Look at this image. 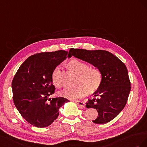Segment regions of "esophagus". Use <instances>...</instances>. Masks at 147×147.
I'll return each mask as SVG.
<instances>
[{
    "label": "esophagus",
    "instance_id": "34e87169",
    "mask_svg": "<svg viewBox=\"0 0 147 147\" xmlns=\"http://www.w3.org/2000/svg\"><path fill=\"white\" fill-rule=\"evenodd\" d=\"M76 103L77 105H78L81 108H84L85 106H86V104L85 103L82 102V101H78V100H77V101H76Z\"/></svg>",
    "mask_w": 147,
    "mask_h": 147
}]
</instances>
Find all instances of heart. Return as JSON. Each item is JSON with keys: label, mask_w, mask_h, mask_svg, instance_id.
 I'll return each mask as SVG.
<instances>
[{"label": "heart", "mask_w": 147, "mask_h": 147, "mask_svg": "<svg viewBox=\"0 0 147 147\" xmlns=\"http://www.w3.org/2000/svg\"><path fill=\"white\" fill-rule=\"evenodd\" d=\"M69 68L79 74V86L74 87H65L59 92V95L69 99L83 98L86 92L91 94L97 91L103 81V73L97 67L89 68L86 63L78 59H73L68 63ZM52 80L57 87L61 86L60 67H56L52 74Z\"/></svg>", "instance_id": "1"}]
</instances>
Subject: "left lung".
Instances as JSON below:
<instances>
[{"label":"left lung","mask_w":147,"mask_h":147,"mask_svg":"<svg viewBox=\"0 0 147 147\" xmlns=\"http://www.w3.org/2000/svg\"><path fill=\"white\" fill-rule=\"evenodd\" d=\"M72 56L101 69L102 84L94 93L97 98L88 100L86 106L98 111V116L92 122L96 124L110 122L123 110L131 91L126 66L118 57L106 50L71 49L68 57Z\"/></svg>","instance_id":"obj_1"}]
</instances>
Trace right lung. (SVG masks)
<instances>
[{
    "label": "right lung",
    "mask_w": 147,
    "mask_h": 147,
    "mask_svg": "<svg viewBox=\"0 0 147 147\" xmlns=\"http://www.w3.org/2000/svg\"><path fill=\"white\" fill-rule=\"evenodd\" d=\"M68 52H42L28 57L11 82L13 100L23 118L37 127H47L59 115V108L69 102L63 97L49 98L55 92L52 74Z\"/></svg>",
    "instance_id": "add662e5"
}]
</instances>
